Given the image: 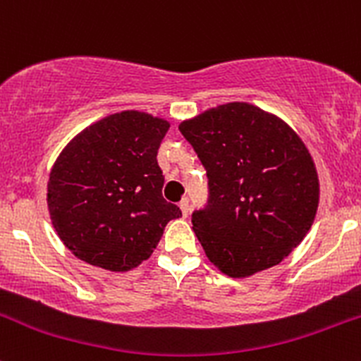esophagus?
<instances>
[{
  "mask_svg": "<svg viewBox=\"0 0 361 361\" xmlns=\"http://www.w3.org/2000/svg\"><path fill=\"white\" fill-rule=\"evenodd\" d=\"M180 209H181V214H183V216H187L188 211H190V207H188V199H181Z\"/></svg>",
  "mask_w": 361,
  "mask_h": 361,
  "instance_id": "esophagus-1",
  "label": "esophagus"
}]
</instances>
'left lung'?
<instances>
[{
    "mask_svg": "<svg viewBox=\"0 0 361 361\" xmlns=\"http://www.w3.org/2000/svg\"><path fill=\"white\" fill-rule=\"evenodd\" d=\"M209 178V204L192 214L207 260L250 278L285 260L319 202L314 160L297 133L255 104H220L178 126Z\"/></svg>",
    "mask_w": 361,
    "mask_h": 361,
    "instance_id": "left-lung-1",
    "label": "left lung"
}]
</instances>
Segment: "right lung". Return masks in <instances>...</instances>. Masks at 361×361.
<instances>
[{
	"label": "right lung",
	"instance_id": "obj_1",
	"mask_svg": "<svg viewBox=\"0 0 361 361\" xmlns=\"http://www.w3.org/2000/svg\"><path fill=\"white\" fill-rule=\"evenodd\" d=\"M171 123L126 110L80 130L54 162L47 183L50 220L80 260L127 272L152 257L164 228L181 216L162 197L157 164Z\"/></svg>",
	"mask_w": 361,
	"mask_h": 361
}]
</instances>
